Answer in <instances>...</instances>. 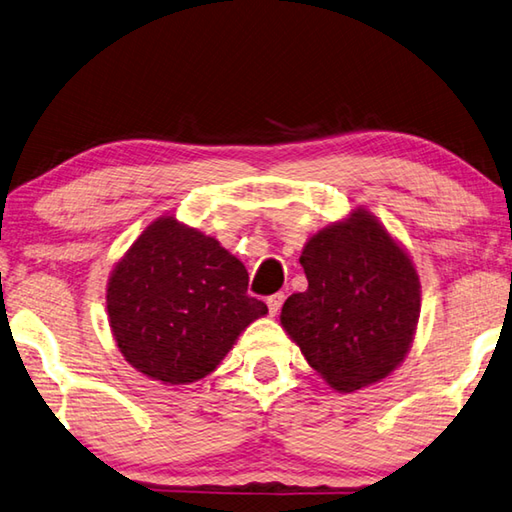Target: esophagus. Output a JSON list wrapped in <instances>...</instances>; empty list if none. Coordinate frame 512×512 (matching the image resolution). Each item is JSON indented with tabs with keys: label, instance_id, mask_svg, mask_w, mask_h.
<instances>
[{
	"label": "esophagus",
	"instance_id": "obj_1",
	"mask_svg": "<svg viewBox=\"0 0 512 512\" xmlns=\"http://www.w3.org/2000/svg\"><path fill=\"white\" fill-rule=\"evenodd\" d=\"M282 302H284V293H275V295L268 297L266 304H268V311H271V315H277V311H280Z\"/></svg>",
	"mask_w": 512,
	"mask_h": 512
}]
</instances>
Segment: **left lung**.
Wrapping results in <instances>:
<instances>
[{
  "label": "left lung",
  "instance_id": "8db88e82",
  "mask_svg": "<svg viewBox=\"0 0 512 512\" xmlns=\"http://www.w3.org/2000/svg\"><path fill=\"white\" fill-rule=\"evenodd\" d=\"M300 264L309 288L288 297L280 322L306 362L342 394L387 378L421 315V282L405 248L356 208L315 232Z\"/></svg>",
  "mask_w": 512,
  "mask_h": 512
}]
</instances>
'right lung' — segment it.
Instances as JSON below:
<instances>
[{"instance_id":"right-lung-1","label":"right lung","mask_w":512,"mask_h":512,"mask_svg":"<svg viewBox=\"0 0 512 512\" xmlns=\"http://www.w3.org/2000/svg\"><path fill=\"white\" fill-rule=\"evenodd\" d=\"M246 288V266L215 237L159 217L109 275V327L134 369L188 385L212 374L239 333L268 313Z\"/></svg>"}]
</instances>
